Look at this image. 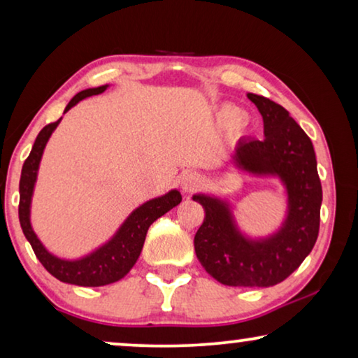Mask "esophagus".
<instances>
[{
  "label": "esophagus",
  "instance_id": "34e87169",
  "mask_svg": "<svg viewBox=\"0 0 358 358\" xmlns=\"http://www.w3.org/2000/svg\"><path fill=\"white\" fill-rule=\"evenodd\" d=\"M202 184V178L195 173H185L182 174V178H180V185H182L185 192H194V190H197Z\"/></svg>",
  "mask_w": 358,
  "mask_h": 358
}]
</instances>
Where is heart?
Returning <instances> with one entry per match:
<instances>
[{
	"label": "heart",
	"mask_w": 358,
	"mask_h": 358,
	"mask_svg": "<svg viewBox=\"0 0 358 358\" xmlns=\"http://www.w3.org/2000/svg\"><path fill=\"white\" fill-rule=\"evenodd\" d=\"M218 119L224 125H238L244 120V114L238 109V107L224 106L223 109H220L218 112Z\"/></svg>",
	"instance_id": "1"
}]
</instances>
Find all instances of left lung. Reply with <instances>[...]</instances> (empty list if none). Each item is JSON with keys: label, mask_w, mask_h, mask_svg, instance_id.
Instances as JSON below:
<instances>
[{"label": "left lung", "mask_w": 358, "mask_h": 358, "mask_svg": "<svg viewBox=\"0 0 358 358\" xmlns=\"http://www.w3.org/2000/svg\"><path fill=\"white\" fill-rule=\"evenodd\" d=\"M248 97L262 115L264 138L239 140L233 163L248 173L280 178L288 195L287 220L272 236L248 239L227 202L194 195L205 210L194 248L205 271L223 285L272 287L292 275L315 246L322 189L310 136L280 104L252 92Z\"/></svg>", "instance_id": "left-lung-1"}]
</instances>
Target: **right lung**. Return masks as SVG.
I'll use <instances>...</instances> for the list:
<instances>
[{
    "mask_svg": "<svg viewBox=\"0 0 358 358\" xmlns=\"http://www.w3.org/2000/svg\"><path fill=\"white\" fill-rule=\"evenodd\" d=\"M106 90L107 85L78 92L68 102L65 112L70 110L73 106H76L85 97L101 94ZM60 120L62 119H58L53 124L43 127L41 134L37 135L31 155L24 161L21 180H19V222H21L24 236L31 243L37 259L58 280L80 287L109 285V283L124 278L130 272V268L135 266L136 259L140 256L151 223L159 217H163L164 213H168L176 205H179L182 197H180L178 190H171L163 197L148 200V202L131 212L130 217L125 220L124 224H122L119 231L114 234V238L109 243L96 249L94 252L87 254L86 257L78 259V261H65V259L53 256L38 241V238L31 227V200L43 148H45L52 131L57 129Z\"/></svg>",
    "mask_w": 358,
    "mask_h": 358,
    "instance_id": "right-lung-1",
    "label": "right lung"
}]
</instances>
